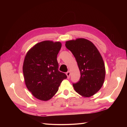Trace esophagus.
Here are the masks:
<instances>
[{
    "mask_svg": "<svg viewBox=\"0 0 127 127\" xmlns=\"http://www.w3.org/2000/svg\"><path fill=\"white\" fill-rule=\"evenodd\" d=\"M66 75L67 76V77L69 78L70 77V72L69 71H68L66 72Z\"/></svg>",
    "mask_w": 127,
    "mask_h": 127,
    "instance_id": "obj_1",
    "label": "esophagus"
}]
</instances>
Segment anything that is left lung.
Returning a JSON list of instances; mask_svg holds the SVG:
<instances>
[{
  "mask_svg": "<svg viewBox=\"0 0 127 127\" xmlns=\"http://www.w3.org/2000/svg\"><path fill=\"white\" fill-rule=\"evenodd\" d=\"M66 48L75 57L80 78L72 85L75 91L84 97L93 96L101 89L105 76V65L96 47L83 38L66 42Z\"/></svg>",
  "mask_w": 127,
  "mask_h": 127,
  "instance_id": "1",
  "label": "left lung"
}]
</instances>
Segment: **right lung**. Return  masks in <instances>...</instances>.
<instances>
[{
	"label": "right lung",
	"mask_w": 127,
	"mask_h": 127,
	"mask_svg": "<svg viewBox=\"0 0 127 127\" xmlns=\"http://www.w3.org/2000/svg\"><path fill=\"white\" fill-rule=\"evenodd\" d=\"M60 42H39L27 52L23 72L25 85L34 97L42 101L51 99L58 91L67 75L58 70L57 55Z\"/></svg>",
	"instance_id": "1"
}]
</instances>
